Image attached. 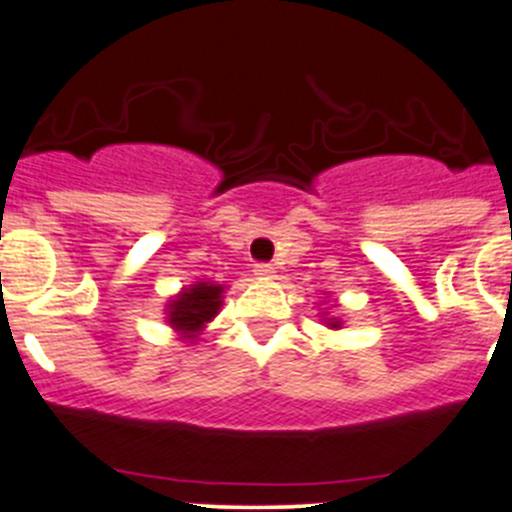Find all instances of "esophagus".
<instances>
[{
  "mask_svg": "<svg viewBox=\"0 0 512 512\" xmlns=\"http://www.w3.org/2000/svg\"><path fill=\"white\" fill-rule=\"evenodd\" d=\"M273 273H276V268H273L271 263H256V276L273 278Z\"/></svg>",
  "mask_w": 512,
  "mask_h": 512,
  "instance_id": "1",
  "label": "esophagus"
}]
</instances>
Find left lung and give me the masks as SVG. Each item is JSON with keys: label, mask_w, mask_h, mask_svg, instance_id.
I'll list each match as a JSON object with an SVG mask.
<instances>
[{"label": "left lung", "mask_w": 512, "mask_h": 512, "mask_svg": "<svg viewBox=\"0 0 512 512\" xmlns=\"http://www.w3.org/2000/svg\"><path fill=\"white\" fill-rule=\"evenodd\" d=\"M331 326H333V328H336V326H338V321H331Z\"/></svg>", "instance_id": "left-lung-1"}]
</instances>
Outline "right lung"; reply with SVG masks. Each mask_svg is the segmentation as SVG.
Here are the masks:
<instances>
[{
    "label": "right lung",
    "mask_w": 512,
    "mask_h": 512,
    "mask_svg": "<svg viewBox=\"0 0 512 512\" xmlns=\"http://www.w3.org/2000/svg\"><path fill=\"white\" fill-rule=\"evenodd\" d=\"M221 291H224L221 286L204 281L196 283L194 288H186L181 296H176V301L169 303V323L194 338V333L201 331L204 323H209L219 313Z\"/></svg>",
    "instance_id": "right-lung-1"
}]
</instances>
